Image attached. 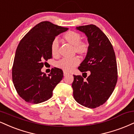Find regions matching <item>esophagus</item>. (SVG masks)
<instances>
[{
	"mask_svg": "<svg viewBox=\"0 0 134 134\" xmlns=\"http://www.w3.org/2000/svg\"><path fill=\"white\" fill-rule=\"evenodd\" d=\"M69 75V73H67V72H64V77L67 76V75Z\"/></svg>",
	"mask_w": 134,
	"mask_h": 134,
	"instance_id": "esophagus-1",
	"label": "esophagus"
}]
</instances>
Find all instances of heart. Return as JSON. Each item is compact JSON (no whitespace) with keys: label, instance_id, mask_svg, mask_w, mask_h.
<instances>
[{"label":"heart","instance_id":"heart-1","mask_svg":"<svg viewBox=\"0 0 134 134\" xmlns=\"http://www.w3.org/2000/svg\"><path fill=\"white\" fill-rule=\"evenodd\" d=\"M64 39L74 46V52L81 56L86 55L88 52V43L82 42V37L79 34L74 31L66 32L63 37ZM59 42L57 38H55L52 42L51 45V52L53 57H57L59 55ZM79 59L78 57H74L71 59H62L57 61L55 66L57 68L62 69L65 72H70L79 64Z\"/></svg>","mask_w":134,"mask_h":134}]
</instances>
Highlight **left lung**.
<instances>
[{
	"label": "left lung",
	"mask_w": 134,
	"mask_h": 134,
	"mask_svg": "<svg viewBox=\"0 0 134 134\" xmlns=\"http://www.w3.org/2000/svg\"><path fill=\"white\" fill-rule=\"evenodd\" d=\"M76 29L85 34L89 46L78 69L82 74L90 71V75L86 80L80 75H74V98L82 105L96 108L107 100L117 83L115 54L109 38L96 25H82Z\"/></svg>",
	"instance_id": "obj_1"
}]
</instances>
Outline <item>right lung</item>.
I'll list each match as a JSON object with an SVG mask.
<instances>
[{
  "label": "right lung",
  "instance_id": "add662e5",
  "mask_svg": "<svg viewBox=\"0 0 134 134\" xmlns=\"http://www.w3.org/2000/svg\"><path fill=\"white\" fill-rule=\"evenodd\" d=\"M68 29L44 21L34 27L19 43L12 67V80L18 94L26 102L38 104L47 100L62 80L61 69H52L47 76L41 69L44 61L52 58V42Z\"/></svg>",
  "mask_w": 134,
  "mask_h": 134
}]
</instances>
